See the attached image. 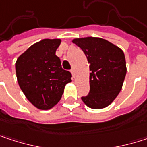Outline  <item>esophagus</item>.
Masks as SVG:
<instances>
[{
  "instance_id": "1",
  "label": "esophagus",
  "mask_w": 147,
  "mask_h": 147,
  "mask_svg": "<svg viewBox=\"0 0 147 147\" xmlns=\"http://www.w3.org/2000/svg\"><path fill=\"white\" fill-rule=\"evenodd\" d=\"M71 73L72 75V76L75 77V71H74V69H71Z\"/></svg>"
}]
</instances>
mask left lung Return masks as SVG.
<instances>
[{"label": "left lung", "mask_w": 147, "mask_h": 147, "mask_svg": "<svg viewBox=\"0 0 147 147\" xmlns=\"http://www.w3.org/2000/svg\"><path fill=\"white\" fill-rule=\"evenodd\" d=\"M72 42L82 48L90 64V91L82 100L92 109L108 106L120 93L127 72L123 50L100 37L76 38Z\"/></svg>", "instance_id": "8db88e82"}]
</instances>
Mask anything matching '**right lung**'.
<instances>
[{"instance_id":"add662e5","label":"right lung","mask_w":147,"mask_h":147,"mask_svg":"<svg viewBox=\"0 0 147 147\" xmlns=\"http://www.w3.org/2000/svg\"><path fill=\"white\" fill-rule=\"evenodd\" d=\"M60 39H43L30 46L15 64L18 85L27 100L41 110L59 102L71 74L61 67L55 54Z\"/></svg>"}]
</instances>
